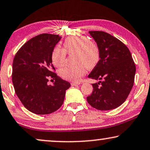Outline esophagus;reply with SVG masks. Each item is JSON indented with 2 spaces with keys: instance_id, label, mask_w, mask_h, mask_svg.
Instances as JSON below:
<instances>
[{
  "instance_id": "esophagus-1",
  "label": "esophagus",
  "mask_w": 150,
  "mask_h": 150,
  "mask_svg": "<svg viewBox=\"0 0 150 150\" xmlns=\"http://www.w3.org/2000/svg\"><path fill=\"white\" fill-rule=\"evenodd\" d=\"M81 83L79 82H75V81H72L71 82V86H79L80 84Z\"/></svg>"
}]
</instances>
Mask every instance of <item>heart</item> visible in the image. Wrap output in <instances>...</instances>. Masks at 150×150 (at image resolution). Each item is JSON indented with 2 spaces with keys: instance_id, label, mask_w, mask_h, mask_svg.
<instances>
[{
  "instance_id": "b5f03b06",
  "label": "heart",
  "mask_w": 150,
  "mask_h": 150,
  "mask_svg": "<svg viewBox=\"0 0 150 150\" xmlns=\"http://www.w3.org/2000/svg\"><path fill=\"white\" fill-rule=\"evenodd\" d=\"M64 48L56 47L52 53L51 59L56 67H62L66 58V52L69 54L75 53V62L77 64L66 67L59 71V75L64 79L78 81L86 74L88 69L95 68L100 60V51L95 44L86 36H72L67 38L64 42Z\"/></svg>"
}]
</instances>
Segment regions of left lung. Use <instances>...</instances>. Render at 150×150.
Returning a JSON list of instances; mask_svg holds the SVG:
<instances>
[{
	"label": "left lung",
	"mask_w": 150,
	"mask_h": 150,
	"mask_svg": "<svg viewBox=\"0 0 150 150\" xmlns=\"http://www.w3.org/2000/svg\"><path fill=\"white\" fill-rule=\"evenodd\" d=\"M100 51V60L88 75L99 80L93 83L87 97L92 107L99 110L117 108L124 103L132 88L136 67L130 51L119 40L103 31H89Z\"/></svg>",
	"instance_id": "1"
}]
</instances>
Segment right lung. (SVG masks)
<instances>
[{
  "label": "right lung",
  "mask_w": 150,
  "mask_h": 150,
  "mask_svg": "<svg viewBox=\"0 0 150 150\" xmlns=\"http://www.w3.org/2000/svg\"><path fill=\"white\" fill-rule=\"evenodd\" d=\"M62 37L44 33L27 41L16 54L12 66V82L16 94L28 110L48 115L63 104L66 91L71 86L53 72L52 53ZM53 78V85L47 83Z\"/></svg>",
  "instance_id": "1"
}]
</instances>
